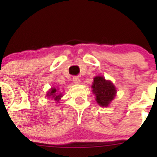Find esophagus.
Returning a JSON list of instances; mask_svg holds the SVG:
<instances>
[{
    "mask_svg": "<svg viewBox=\"0 0 157 157\" xmlns=\"http://www.w3.org/2000/svg\"><path fill=\"white\" fill-rule=\"evenodd\" d=\"M72 80H73V82H74L75 84H79L80 83L79 78L78 77V76H74V77H73V78H72Z\"/></svg>",
    "mask_w": 157,
    "mask_h": 157,
    "instance_id": "34e87169",
    "label": "esophagus"
}]
</instances>
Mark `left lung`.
I'll return each mask as SVG.
<instances>
[{
  "instance_id": "1",
  "label": "left lung",
  "mask_w": 157,
  "mask_h": 157,
  "mask_svg": "<svg viewBox=\"0 0 157 157\" xmlns=\"http://www.w3.org/2000/svg\"><path fill=\"white\" fill-rule=\"evenodd\" d=\"M93 94H95L96 101L101 107H108L114 99L116 89L113 83L106 80L103 76H96L92 85Z\"/></svg>"
}]
</instances>
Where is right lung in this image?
Here are the masks:
<instances>
[{
  "label": "right lung",
  "instance_id": "1",
  "mask_svg": "<svg viewBox=\"0 0 157 157\" xmlns=\"http://www.w3.org/2000/svg\"><path fill=\"white\" fill-rule=\"evenodd\" d=\"M46 96L48 97V98H52V99L55 100L57 103H59V101H60V99H61L62 98V94L59 92V90L56 89V87H52V88L49 90V91H48Z\"/></svg>",
  "mask_w": 157,
  "mask_h": 157
}]
</instances>
